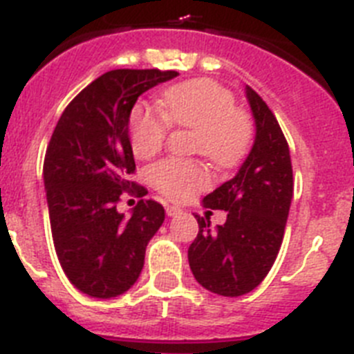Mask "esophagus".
Returning a JSON list of instances; mask_svg holds the SVG:
<instances>
[{
	"label": "esophagus",
	"mask_w": 354,
	"mask_h": 354,
	"mask_svg": "<svg viewBox=\"0 0 354 354\" xmlns=\"http://www.w3.org/2000/svg\"><path fill=\"white\" fill-rule=\"evenodd\" d=\"M180 212H181V209L178 208V206H167V208H165V213H167V216H174V215H178Z\"/></svg>",
	"instance_id": "34e87169"
}]
</instances>
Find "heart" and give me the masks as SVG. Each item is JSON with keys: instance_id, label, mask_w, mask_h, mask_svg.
Instances as JSON below:
<instances>
[{"instance_id": "b5f03b06", "label": "heart", "mask_w": 354, "mask_h": 354, "mask_svg": "<svg viewBox=\"0 0 354 354\" xmlns=\"http://www.w3.org/2000/svg\"><path fill=\"white\" fill-rule=\"evenodd\" d=\"M162 113L138 104L129 118V139L133 155L149 158L160 151L169 127L192 129V151L203 153L218 167H232L241 160L252 139L247 114L236 107L227 88L209 79H194L162 91ZM149 181L173 201L189 199L209 185V173L197 160L164 158L151 165Z\"/></svg>"}]
</instances>
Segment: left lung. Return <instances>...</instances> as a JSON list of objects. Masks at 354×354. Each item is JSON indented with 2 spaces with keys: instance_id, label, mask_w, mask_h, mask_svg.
<instances>
[{
  "instance_id": "obj_1",
  "label": "left lung",
  "mask_w": 354,
  "mask_h": 354,
  "mask_svg": "<svg viewBox=\"0 0 354 354\" xmlns=\"http://www.w3.org/2000/svg\"><path fill=\"white\" fill-rule=\"evenodd\" d=\"M248 106L256 122L252 149L236 176L203 199L209 209H225V224L209 227L196 215L199 232L189 248L194 277L208 291L241 296L268 275L284 238L292 199L289 146L266 102L247 86Z\"/></svg>"
}]
</instances>
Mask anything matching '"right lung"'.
Masks as SVG:
<instances>
[{
	"instance_id": "obj_1",
	"label": "right lung",
	"mask_w": 354,
	"mask_h": 354,
	"mask_svg": "<svg viewBox=\"0 0 354 354\" xmlns=\"http://www.w3.org/2000/svg\"><path fill=\"white\" fill-rule=\"evenodd\" d=\"M174 70H111L63 111L46 151L44 185L59 264L81 292L114 298L129 291L145 266L146 245L165 218L164 206L141 199L125 216L116 209L136 171L129 139L133 104Z\"/></svg>"
}]
</instances>
